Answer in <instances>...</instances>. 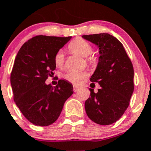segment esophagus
I'll use <instances>...</instances> for the list:
<instances>
[{"label": "esophagus", "instance_id": "obj_1", "mask_svg": "<svg viewBox=\"0 0 151 151\" xmlns=\"http://www.w3.org/2000/svg\"><path fill=\"white\" fill-rule=\"evenodd\" d=\"M79 89H80V87H79V86H74V92H77V91H78Z\"/></svg>", "mask_w": 151, "mask_h": 151}]
</instances>
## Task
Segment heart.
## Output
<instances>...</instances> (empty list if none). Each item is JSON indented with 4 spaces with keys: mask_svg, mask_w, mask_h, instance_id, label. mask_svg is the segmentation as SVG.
Segmentation results:
<instances>
[{
    "mask_svg": "<svg viewBox=\"0 0 151 151\" xmlns=\"http://www.w3.org/2000/svg\"><path fill=\"white\" fill-rule=\"evenodd\" d=\"M68 50L72 53L80 55L81 57H88L92 52V47L90 43L82 38H77L71 41L68 45ZM64 53L62 51H59L55 55L54 62L55 65L59 68H62L64 65ZM87 77V73L84 71H74L70 70L68 71L64 78L69 82L74 84H78L81 83L83 79Z\"/></svg>",
    "mask_w": 151,
    "mask_h": 151,
    "instance_id": "obj_1",
    "label": "heart"
}]
</instances>
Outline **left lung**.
<instances>
[{"mask_svg":"<svg viewBox=\"0 0 151 151\" xmlns=\"http://www.w3.org/2000/svg\"><path fill=\"white\" fill-rule=\"evenodd\" d=\"M82 37L99 47V62L90 81L101 86L96 93L89 89L91 97L85 101L86 112L97 124H112L123 116L129 104L134 90L132 64L115 37L101 33Z\"/></svg>","mask_w":151,"mask_h":151,"instance_id":"1","label":"left lung"}]
</instances>
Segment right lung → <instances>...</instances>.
Returning a JSON list of instances; mask_svg holds the SVG:
<instances>
[{
  "label": "right lung",
  "mask_w": 151,
  "mask_h": 151,
  "mask_svg": "<svg viewBox=\"0 0 151 151\" xmlns=\"http://www.w3.org/2000/svg\"><path fill=\"white\" fill-rule=\"evenodd\" d=\"M70 38L38 35L25 42L16 55L10 75L14 101L34 125L47 126L56 121L74 92L72 84L65 80L54 87L45 83L54 74L55 54Z\"/></svg>",
  "instance_id": "1"
}]
</instances>
